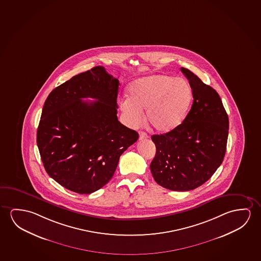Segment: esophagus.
Returning a JSON list of instances; mask_svg holds the SVG:
<instances>
[{"label": "esophagus", "instance_id": "obj_1", "mask_svg": "<svg viewBox=\"0 0 261 261\" xmlns=\"http://www.w3.org/2000/svg\"><path fill=\"white\" fill-rule=\"evenodd\" d=\"M147 138H148V135L146 133H139V140H144V139H147Z\"/></svg>", "mask_w": 261, "mask_h": 261}]
</instances>
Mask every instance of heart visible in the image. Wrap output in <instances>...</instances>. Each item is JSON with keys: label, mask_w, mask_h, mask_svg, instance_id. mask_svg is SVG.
<instances>
[{"label": "heart", "mask_w": 261, "mask_h": 261, "mask_svg": "<svg viewBox=\"0 0 261 261\" xmlns=\"http://www.w3.org/2000/svg\"><path fill=\"white\" fill-rule=\"evenodd\" d=\"M193 102V90L184 79L165 75L145 76L134 81L128 97L119 103L124 120L137 127L146 110V121L156 132L168 133L179 126Z\"/></svg>", "instance_id": "1"}]
</instances>
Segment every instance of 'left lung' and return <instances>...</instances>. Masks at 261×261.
Wrapping results in <instances>:
<instances>
[{"instance_id": "obj_1", "label": "left lung", "mask_w": 261, "mask_h": 261, "mask_svg": "<svg viewBox=\"0 0 261 261\" xmlns=\"http://www.w3.org/2000/svg\"><path fill=\"white\" fill-rule=\"evenodd\" d=\"M193 90L191 110L181 124L164 135H153L152 177L165 188L185 192L203 185L224 159L229 117L215 89L187 68H180Z\"/></svg>"}]
</instances>
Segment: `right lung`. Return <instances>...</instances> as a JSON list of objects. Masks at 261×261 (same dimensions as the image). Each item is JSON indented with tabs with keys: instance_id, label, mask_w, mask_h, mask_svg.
<instances>
[{
	"instance_id": "1",
	"label": "right lung",
	"mask_w": 261,
	"mask_h": 261,
	"mask_svg": "<svg viewBox=\"0 0 261 261\" xmlns=\"http://www.w3.org/2000/svg\"><path fill=\"white\" fill-rule=\"evenodd\" d=\"M119 81L97 66L54 88L45 101L37 145L49 176L89 194L109 182L138 134L117 119ZM93 98L94 101H82Z\"/></svg>"
}]
</instances>
